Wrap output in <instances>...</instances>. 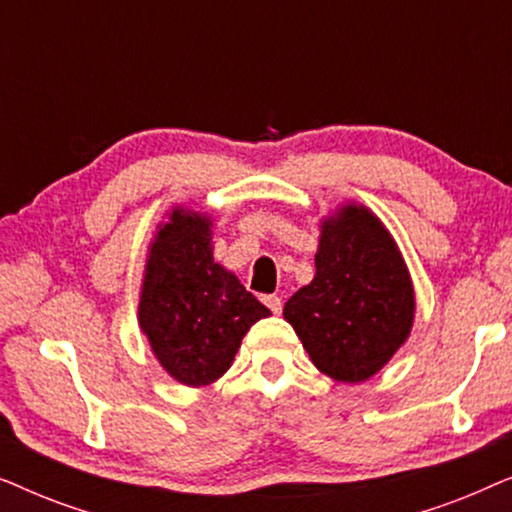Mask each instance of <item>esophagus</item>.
Instances as JSON below:
<instances>
[{
    "instance_id": "1",
    "label": "esophagus",
    "mask_w": 512,
    "mask_h": 512,
    "mask_svg": "<svg viewBox=\"0 0 512 512\" xmlns=\"http://www.w3.org/2000/svg\"><path fill=\"white\" fill-rule=\"evenodd\" d=\"M263 303L270 307L272 314L282 312V298H279V296H263Z\"/></svg>"
}]
</instances>
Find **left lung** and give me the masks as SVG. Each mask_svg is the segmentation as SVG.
Segmentation results:
<instances>
[{
	"instance_id": "left-lung-1",
	"label": "left lung",
	"mask_w": 512,
	"mask_h": 512,
	"mask_svg": "<svg viewBox=\"0 0 512 512\" xmlns=\"http://www.w3.org/2000/svg\"><path fill=\"white\" fill-rule=\"evenodd\" d=\"M317 275L284 305V319L321 373L373 377L410 335L415 291L394 237L366 207L347 205L321 226Z\"/></svg>"
}]
</instances>
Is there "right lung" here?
Here are the masks:
<instances>
[{
	"label": "right lung",
	"instance_id": "1",
	"mask_svg": "<svg viewBox=\"0 0 512 512\" xmlns=\"http://www.w3.org/2000/svg\"><path fill=\"white\" fill-rule=\"evenodd\" d=\"M212 221L174 209L151 244L139 326L167 373L205 387L226 373L251 324L270 310L214 263Z\"/></svg>",
	"mask_w": 512,
	"mask_h": 512
}]
</instances>
